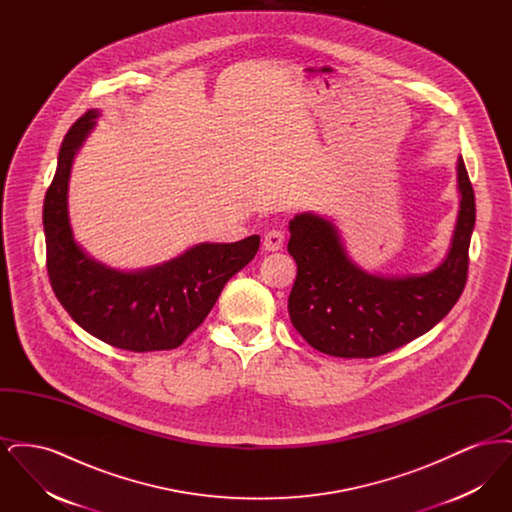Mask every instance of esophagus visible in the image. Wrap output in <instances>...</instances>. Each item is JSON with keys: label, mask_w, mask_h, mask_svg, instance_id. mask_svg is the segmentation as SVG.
I'll return each mask as SVG.
<instances>
[{"label": "esophagus", "mask_w": 512, "mask_h": 512, "mask_svg": "<svg viewBox=\"0 0 512 512\" xmlns=\"http://www.w3.org/2000/svg\"><path fill=\"white\" fill-rule=\"evenodd\" d=\"M284 247V232L282 230H270L265 234V240H263V249L268 253H274V251H280Z\"/></svg>", "instance_id": "esophagus-1"}]
</instances>
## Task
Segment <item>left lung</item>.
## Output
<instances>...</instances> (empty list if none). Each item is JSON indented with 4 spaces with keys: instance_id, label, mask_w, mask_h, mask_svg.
<instances>
[{
    "instance_id": "obj_1",
    "label": "left lung",
    "mask_w": 512,
    "mask_h": 512,
    "mask_svg": "<svg viewBox=\"0 0 512 512\" xmlns=\"http://www.w3.org/2000/svg\"><path fill=\"white\" fill-rule=\"evenodd\" d=\"M459 215L438 267L424 274L384 276L357 265L338 226L315 213L290 220L288 251L297 263L288 311L293 328L320 353L370 359L416 340L459 301L476 222L474 190L457 159Z\"/></svg>"
}]
</instances>
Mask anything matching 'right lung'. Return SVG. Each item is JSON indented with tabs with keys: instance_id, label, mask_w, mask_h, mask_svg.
Segmentation results:
<instances>
[{
	"instance_id": "add662e5",
	"label": "right lung",
	"mask_w": 512,
	"mask_h": 512,
	"mask_svg": "<svg viewBox=\"0 0 512 512\" xmlns=\"http://www.w3.org/2000/svg\"><path fill=\"white\" fill-rule=\"evenodd\" d=\"M99 119L90 109L67 132L44 199L51 288L74 322L126 351L174 349L205 320L224 284L255 257L261 238L195 244L171 261L121 270L107 267L74 240L69 180L74 157Z\"/></svg>"
}]
</instances>
